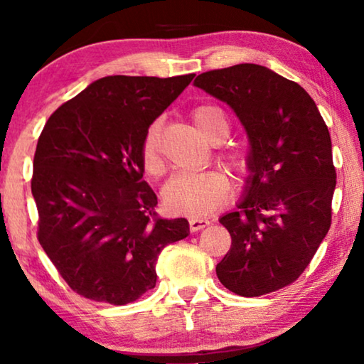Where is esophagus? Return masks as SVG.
Returning a JSON list of instances; mask_svg holds the SVG:
<instances>
[{
  "mask_svg": "<svg viewBox=\"0 0 364 364\" xmlns=\"http://www.w3.org/2000/svg\"><path fill=\"white\" fill-rule=\"evenodd\" d=\"M208 220L205 218H197V217H192L191 220H188V227H191V232H198V230H203V228L208 227Z\"/></svg>",
  "mask_w": 364,
  "mask_h": 364,
  "instance_id": "34e87169",
  "label": "esophagus"
}]
</instances>
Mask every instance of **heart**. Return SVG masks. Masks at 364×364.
I'll list each match as a JSON object with an SVG mask.
<instances>
[{"label":"heart","instance_id":"heart-1","mask_svg":"<svg viewBox=\"0 0 364 364\" xmlns=\"http://www.w3.org/2000/svg\"><path fill=\"white\" fill-rule=\"evenodd\" d=\"M197 132L212 144H220L228 137L230 122L222 109L215 106H197L192 111ZM220 161L237 177L250 172V157L245 149L230 147L220 152ZM141 162L149 177H159L164 171L161 154V126L152 122L144 134L141 144ZM230 192V182L222 172L208 171L198 173H177L162 188V200L168 212L203 217L220 208Z\"/></svg>","mask_w":364,"mask_h":364}]
</instances>
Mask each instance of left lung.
Listing matches in <instances>:
<instances>
[{
    "instance_id": "left-lung-1",
    "label": "left lung",
    "mask_w": 364,
    "mask_h": 364,
    "mask_svg": "<svg viewBox=\"0 0 364 364\" xmlns=\"http://www.w3.org/2000/svg\"><path fill=\"white\" fill-rule=\"evenodd\" d=\"M196 86L237 112L252 144L247 196L220 218L232 245L218 280L240 296L280 290L305 272L330 230V131L300 84L258 64L202 73Z\"/></svg>"
}]
</instances>
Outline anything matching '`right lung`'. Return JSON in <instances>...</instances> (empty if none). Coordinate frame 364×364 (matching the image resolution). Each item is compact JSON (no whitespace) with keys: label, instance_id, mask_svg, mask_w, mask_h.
Segmentation results:
<instances>
[{"label":"right lung","instance_id":"1","mask_svg":"<svg viewBox=\"0 0 364 364\" xmlns=\"http://www.w3.org/2000/svg\"><path fill=\"white\" fill-rule=\"evenodd\" d=\"M196 74L107 76L59 106L33 162L38 240L73 291L127 305L156 287L161 252L188 235L157 215L141 144Z\"/></svg>","mask_w":364,"mask_h":364}]
</instances>
